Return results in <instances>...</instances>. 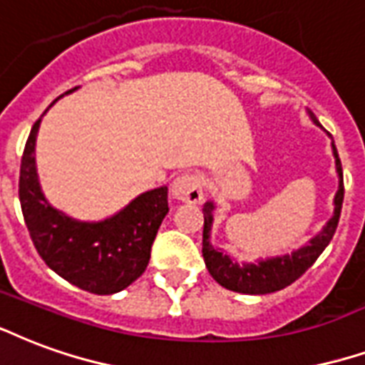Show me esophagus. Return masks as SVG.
I'll use <instances>...</instances> for the list:
<instances>
[{
	"instance_id": "1",
	"label": "esophagus",
	"mask_w": 365,
	"mask_h": 365,
	"mask_svg": "<svg viewBox=\"0 0 365 365\" xmlns=\"http://www.w3.org/2000/svg\"><path fill=\"white\" fill-rule=\"evenodd\" d=\"M172 195L183 203H201L203 201V180L190 172L178 175L172 183Z\"/></svg>"
}]
</instances>
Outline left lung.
<instances>
[{"label": "left lung", "mask_w": 365, "mask_h": 365, "mask_svg": "<svg viewBox=\"0 0 365 365\" xmlns=\"http://www.w3.org/2000/svg\"><path fill=\"white\" fill-rule=\"evenodd\" d=\"M312 120L319 125V121L313 118ZM333 145L334 164H336V174H339V191L334 195V215L327 222V226L309 240V244L304 247L292 251L290 255H280V257H271L259 263H237L230 255H226L210 244V226H212V210L215 203L209 201L203 207V259L205 265L209 269L210 277L217 280L218 284L228 288L232 292L240 294H271L277 290H282L286 286H290L294 280H298L309 267L317 261L323 250L329 242L333 240L339 218H341L342 201H344V180H342V166L336 147Z\"/></svg>", "instance_id": "8db88e82"}]
</instances>
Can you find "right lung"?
<instances>
[{
    "instance_id": "1",
    "label": "right lung",
    "mask_w": 365,
    "mask_h": 365,
    "mask_svg": "<svg viewBox=\"0 0 365 365\" xmlns=\"http://www.w3.org/2000/svg\"><path fill=\"white\" fill-rule=\"evenodd\" d=\"M40 121L42 118L26 139L19 175V199L32 244L46 265L81 290L100 296L120 292L147 269L156 232L168 215V187L141 193L118 215L100 222L67 217L53 209L40 190L34 160Z\"/></svg>"
}]
</instances>
